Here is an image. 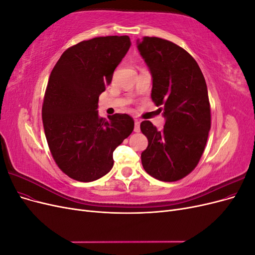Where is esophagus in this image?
Instances as JSON below:
<instances>
[{"label":"esophagus","mask_w":255,"mask_h":255,"mask_svg":"<svg viewBox=\"0 0 255 255\" xmlns=\"http://www.w3.org/2000/svg\"><path fill=\"white\" fill-rule=\"evenodd\" d=\"M134 130L136 133H138L140 130V120L135 119V127H134Z\"/></svg>","instance_id":"esophagus-1"}]
</instances>
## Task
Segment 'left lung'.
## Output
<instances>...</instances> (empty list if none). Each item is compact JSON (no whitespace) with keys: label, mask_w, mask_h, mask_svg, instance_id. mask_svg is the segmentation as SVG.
<instances>
[{"label":"left lung","mask_w":255,"mask_h":255,"mask_svg":"<svg viewBox=\"0 0 255 255\" xmlns=\"http://www.w3.org/2000/svg\"><path fill=\"white\" fill-rule=\"evenodd\" d=\"M137 48L152 75L151 98L161 105V130L150 121L140 129L148 138L141 153L144 170L164 182L189 174L201 158L211 129L207 87L197 61L175 43L157 37H143Z\"/></svg>","instance_id":"8db88e82"}]
</instances>
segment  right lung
<instances>
[{
    "instance_id": "obj_1",
    "label": "right lung",
    "mask_w": 255,
    "mask_h": 255,
    "mask_svg": "<svg viewBox=\"0 0 255 255\" xmlns=\"http://www.w3.org/2000/svg\"><path fill=\"white\" fill-rule=\"evenodd\" d=\"M128 36L85 40L66 50L50 74L42 122L52 156L71 179L91 182L111 171L113 153L134 129L127 114L107 119L98 112L99 96L126 56Z\"/></svg>"
}]
</instances>
